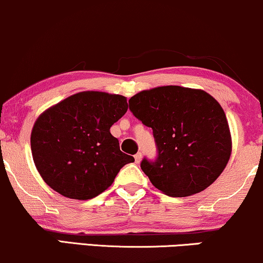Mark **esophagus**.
<instances>
[{
	"label": "esophagus",
	"instance_id": "esophagus-1",
	"mask_svg": "<svg viewBox=\"0 0 263 263\" xmlns=\"http://www.w3.org/2000/svg\"><path fill=\"white\" fill-rule=\"evenodd\" d=\"M135 160H136V162H137V164H139V162H141V160H142V153H137V154L135 155Z\"/></svg>",
	"mask_w": 263,
	"mask_h": 263
}]
</instances>
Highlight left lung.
<instances>
[{
    "label": "left lung",
    "mask_w": 263,
    "mask_h": 263,
    "mask_svg": "<svg viewBox=\"0 0 263 263\" xmlns=\"http://www.w3.org/2000/svg\"><path fill=\"white\" fill-rule=\"evenodd\" d=\"M128 104L153 129L158 155L143 159L141 168L159 191L188 197L208 188L224 170L231 132L223 109L209 93L162 86L137 93Z\"/></svg>",
    "instance_id": "1"
}]
</instances>
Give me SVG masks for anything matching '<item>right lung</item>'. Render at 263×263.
Listing matches in <instances>:
<instances>
[{"mask_svg":"<svg viewBox=\"0 0 263 263\" xmlns=\"http://www.w3.org/2000/svg\"><path fill=\"white\" fill-rule=\"evenodd\" d=\"M127 111L124 96L80 92L42 112L31 132L43 181L66 198L87 200L110 187L134 156L120 151L111 125Z\"/></svg>","mask_w":263,"mask_h":263,"instance_id":"obj_1","label":"right lung"}]
</instances>
